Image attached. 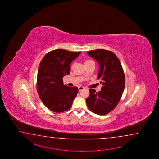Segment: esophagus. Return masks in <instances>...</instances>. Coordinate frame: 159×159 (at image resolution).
<instances>
[{
	"instance_id": "1",
	"label": "esophagus",
	"mask_w": 159,
	"mask_h": 159,
	"mask_svg": "<svg viewBox=\"0 0 159 159\" xmlns=\"http://www.w3.org/2000/svg\"><path fill=\"white\" fill-rule=\"evenodd\" d=\"M84 89V87H83V86H79V87H78V90H79V91H80Z\"/></svg>"
}]
</instances>
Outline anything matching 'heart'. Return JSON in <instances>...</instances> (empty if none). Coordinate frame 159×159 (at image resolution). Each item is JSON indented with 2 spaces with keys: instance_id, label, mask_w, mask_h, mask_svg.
<instances>
[{
  "instance_id": "b5f03b06",
  "label": "heart",
  "mask_w": 159,
  "mask_h": 159,
  "mask_svg": "<svg viewBox=\"0 0 159 159\" xmlns=\"http://www.w3.org/2000/svg\"><path fill=\"white\" fill-rule=\"evenodd\" d=\"M90 61H92L91 60H86V61H84V64H87L88 62H90Z\"/></svg>"
}]
</instances>
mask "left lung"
Here are the masks:
<instances>
[{"label": "left lung", "instance_id": "8db88e82", "mask_svg": "<svg viewBox=\"0 0 159 159\" xmlns=\"http://www.w3.org/2000/svg\"><path fill=\"white\" fill-rule=\"evenodd\" d=\"M99 65L97 79L103 84L101 91L90 89L86 99L88 107L98 115H105L112 111L118 104L125 87V76L122 64L113 52L105 49L87 52Z\"/></svg>", "mask_w": 159, "mask_h": 159}]
</instances>
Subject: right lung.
Segmentation results:
<instances>
[{
  "label": "right lung",
  "instance_id": "1",
  "mask_svg": "<svg viewBox=\"0 0 159 159\" xmlns=\"http://www.w3.org/2000/svg\"><path fill=\"white\" fill-rule=\"evenodd\" d=\"M80 53L56 49L48 52L41 61L37 72V93L44 105L52 111L68 110L78 94L77 87L64 85L62 78L69 75L71 62Z\"/></svg>",
  "mask_w": 159,
  "mask_h": 159
}]
</instances>
